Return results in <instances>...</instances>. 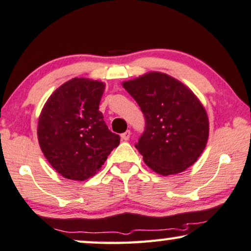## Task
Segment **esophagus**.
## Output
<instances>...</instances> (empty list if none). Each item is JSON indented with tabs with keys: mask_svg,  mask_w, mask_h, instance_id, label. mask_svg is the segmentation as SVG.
I'll return each instance as SVG.
<instances>
[{
	"mask_svg": "<svg viewBox=\"0 0 251 251\" xmlns=\"http://www.w3.org/2000/svg\"><path fill=\"white\" fill-rule=\"evenodd\" d=\"M130 136H131V131H130V130H126V132H123L121 134V138H122V140H129Z\"/></svg>",
	"mask_w": 251,
	"mask_h": 251,
	"instance_id": "1",
	"label": "esophagus"
}]
</instances>
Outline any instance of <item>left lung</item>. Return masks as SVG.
Instances as JSON below:
<instances>
[{
  "label": "left lung",
  "mask_w": 251,
  "mask_h": 251,
  "mask_svg": "<svg viewBox=\"0 0 251 251\" xmlns=\"http://www.w3.org/2000/svg\"><path fill=\"white\" fill-rule=\"evenodd\" d=\"M122 86L146 121L134 145L144 162L161 176L183 172L194 164L205 150L209 132L205 107L197 96L162 72H148Z\"/></svg>",
  "instance_id": "obj_1"
}]
</instances>
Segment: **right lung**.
<instances>
[{"mask_svg":"<svg viewBox=\"0 0 251 251\" xmlns=\"http://www.w3.org/2000/svg\"><path fill=\"white\" fill-rule=\"evenodd\" d=\"M105 83L74 78L60 86L43 107L37 137L43 154L67 179L83 181L99 171L119 146L100 111Z\"/></svg>","mask_w":251,"mask_h":251,"instance_id":"obj_1","label":"right lung"}]
</instances>
